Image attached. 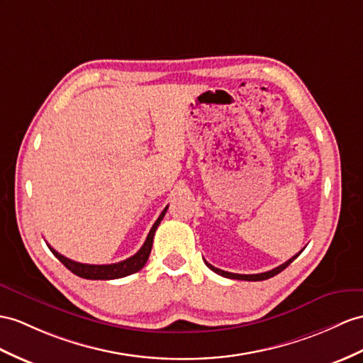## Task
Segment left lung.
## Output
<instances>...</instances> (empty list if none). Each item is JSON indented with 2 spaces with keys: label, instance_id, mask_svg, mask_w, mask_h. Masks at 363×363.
I'll list each match as a JSON object with an SVG mask.
<instances>
[{
  "label": "left lung",
  "instance_id": "1",
  "mask_svg": "<svg viewBox=\"0 0 363 363\" xmlns=\"http://www.w3.org/2000/svg\"><path fill=\"white\" fill-rule=\"evenodd\" d=\"M302 251H303V250H302ZM302 251H300V252H302ZM300 252H298V254H300ZM298 254H296L294 257H291V259H289L288 262H285L284 264H280V267L274 268V269H271V271H267V272H260V274H234V272H228V271H223V269H218V268H216V267H212V264H209L206 260H205V263L208 264L209 269L217 272L218 276H223V277H228V279H235V280L260 281V280H267V279H269V277H274V276H276V274L284 271V269L288 267V264H291V263H293V262L298 257Z\"/></svg>",
  "mask_w": 363,
  "mask_h": 363
}]
</instances>
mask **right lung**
I'll list each match as a JSON object with an SVG mask.
<instances>
[{
	"instance_id": "1",
	"label": "right lung",
	"mask_w": 363,
	"mask_h": 363,
	"mask_svg": "<svg viewBox=\"0 0 363 363\" xmlns=\"http://www.w3.org/2000/svg\"><path fill=\"white\" fill-rule=\"evenodd\" d=\"M166 211H167V206L163 209L160 217H158L157 222L152 225L151 231H149L146 240H145L143 246L138 250V252H135L132 257L123 260V262H118V263H111V264L79 263V262H74V260L65 257V255H61L60 252H57L54 248H52L50 245H48V246L52 251V254H54L55 257L61 263H63L69 271H72L78 277L89 279V280H113V279L126 277V276H130V274L140 271L146 264V262L149 259V254H151V250H152V240H154L155 229L158 228V225H160V222L166 214Z\"/></svg>"
}]
</instances>
